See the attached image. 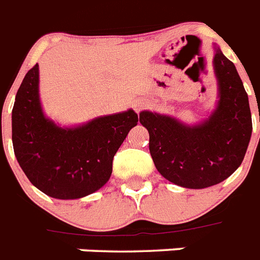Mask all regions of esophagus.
<instances>
[{
	"label": "esophagus",
	"instance_id": "esophagus-1",
	"mask_svg": "<svg viewBox=\"0 0 260 260\" xmlns=\"http://www.w3.org/2000/svg\"><path fill=\"white\" fill-rule=\"evenodd\" d=\"M145 106H146V104L143 102V101H135L134 107H135V110H137V111H141Z\"/></svg>",
	"mask_w": 260,
	"mask_h": 260
}]
</instances>
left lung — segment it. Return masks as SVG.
<instances>
[{
    "label": "left lung",
    "mask_w": 260,
    "mask_h": 260,
    "mask_svg": "<svg viewBox=\"0 0 260 260\" xmlns=\"http://www.w3.org/2000/svg\"><path fill=\"white\" fill-rule=\"evenodd\" d=\"M214 50L218 102L209 117L188 125L171 115L139 113L156 170L181 187L206 188L227 179L241 166L251 139L250 104L241 77L215 45Z\"/></svg>",
    "instance_id": "8db88e82"
}]
</instances>
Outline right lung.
<instances>
[{
    "label": "right lung",
    "mask_w": 260,
    "mask_h": 260,
    "mask_svg": "<svg viewBox=\"0 0 260 260\" xmlns=\"http://www.w3.org/2000/svg\"><path fill=\"white\" fill-rule=\"evenodd\" d=\"M138 123L133 109L61 126L46 117L40 98V68L30 69L16 95L12 139L19 166L31 183L55 199H79L104 187L113 158Z\"/></svg>",
    "instance_id": "obj_1"
}]
</instances>
